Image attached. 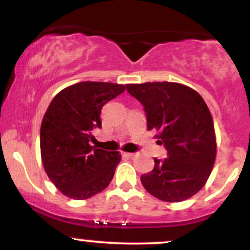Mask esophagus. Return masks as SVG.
Here are the masks:
<instances>
[{
    "label": "esophagus",
    "mask_w": 250,
    "mask_h": 250,
    "mask_svg": "<svg viewBox=\"0 0 250 250\" xmlns=\"http://www.w3.org/2000/svg\"><path fill=\"white\" fill-rule=\"evenodd\" d=\"M123 156H125V157H134L135 154L134 153H123Z\"/></svg>",
    "instance_id": "obj_1"
}]
</instances>
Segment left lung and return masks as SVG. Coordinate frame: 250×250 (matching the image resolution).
Returning a JSON list of instances; mask_svg holds the SVG:
<instances>
[{"mask_svg": "<svg viewBox=\"0 0 250 250\" xmlns=\"http://www.w3.org/2000/svg\"><path fill=\"white\" fill-rule=\"evenodd\" d=\"M128 93L146 111L148 130L159 131L167 157L155 159L154 169L142 175L148 193L166 202H180L205 186L216 156L214 122L197 91L174 82L127 84Z\"/></svg>", "mask_w": 250, "mask_h": 250, "instance_id": "1", "label": "left lung"}]
</instances>
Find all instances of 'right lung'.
Segmentation results:
<instances>
[{
    "instance_id": "right-lung-1",
    "label": "right lung",
    "mask_w": 250,
    "mask_h": 250,
    "mask_svg": "<svg viewBox=\"0 0 250 250\" xmlns=\"http://www.w3.org/2000/svg\"><path fill=\"white\" fill-rule=\"evenodd\" d=\"M125 90L117 83L84 81L63 89L50 102L40 133L42 162L65 196L89 199L113 180L121 154L91 146V131L102 127L103 105Z\"/></svg>"
}]
</instances>
